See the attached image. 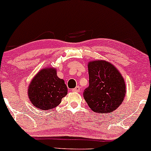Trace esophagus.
<instances>
[{
    "instance_id": "34e87169",
    "label": "esophagus",
    "mask_w": 151,
    "mask_h": 151,
    "mask_svg": "<svg viewBox=\"0 0 151 151\" xmlns=\"http://www.w3.org/2000/svg\"><path fill=\"white\" fill-rule=\"evenodd\" d=\"M72 91H73V92H79V91H80V87L79 86H77V87L72 89Z\"/></svg>"
}]
</instances>
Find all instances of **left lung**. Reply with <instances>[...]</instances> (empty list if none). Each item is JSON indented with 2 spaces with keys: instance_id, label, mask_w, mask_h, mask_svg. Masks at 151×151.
<instances>
[{
  "instance_id": "obj_1",
  "label": "left lung",
  "mask_w": 151,
  "mask_h": 151,
  "mask_svg": "<svg viewBox=\"0 0 151 151\" xmlns=\"http://www.w3.org/2000/svg\"><path fill=\"white\" fill-rule=\"evenodd\" d=\"M89 86L83 98L94 112L107 114L114 111L123 102L126 94L125 83L115 66L105 60H94L88 65Z\"/></svg>"
}]
</instances>
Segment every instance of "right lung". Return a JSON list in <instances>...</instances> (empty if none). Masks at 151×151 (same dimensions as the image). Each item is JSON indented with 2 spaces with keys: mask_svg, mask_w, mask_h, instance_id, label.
<instances>
[{
  "mask_svg": "<svg viewBox=\"0 0 151 151\" xmlns=\"http://www.w3.org/2000/svg\"><path fill=\"white\" fill-rule=\"evenodd\" d=\"M56 70L44 68L30 82L28 94L32 104L36 108L46 111L56 107L68 94L64 80L58 77Z\"/></svg>",
  "mask_w": 151,
  "mask_h": 151,
  "instance_id": "1",
  "label": "right lung"
}]
</instances>
